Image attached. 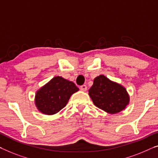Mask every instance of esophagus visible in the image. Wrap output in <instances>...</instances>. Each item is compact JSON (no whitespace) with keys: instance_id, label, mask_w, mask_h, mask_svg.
<instances>
[{"instance_id":"1","label":"esophagus","mask_w":158,"mask_h":158,"mask_svg":"<svg viewBox=\"0 0 158 158\" xmlns=\"http://www.w3.org/2000/svg\"><path fill=\"white\" fill-rule=\"evenodd\" d=\"M80 89L83 91H86L87 90V86L86 85H85V84H84V85L80 86Z\"/></svg>"}]
</instances>
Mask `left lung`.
<instances>
[{"label": "left lung", "mask_w": 158, "mask_h": 158, "mask_svg": "<svg viewBox=\"0 0 158 158\" xmlns=\"http://www.w3.org/2000/svg\"><path fill=\"white\" fill-rule=\"evenodd\" d=\"M89 94L96 106L111 114L121 111L129 102L126 89L103 75L94 79Z\"/></svg>", "instance_id": "left-lung-1"}]
</instances>
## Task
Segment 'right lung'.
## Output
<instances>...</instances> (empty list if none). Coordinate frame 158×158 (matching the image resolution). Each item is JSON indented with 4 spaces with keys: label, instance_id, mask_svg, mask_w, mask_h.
I'll list each match as a JSON object with an SVG mask.
<instances>
[{
    "label": "right lung",
    "instance_id": "obj_1",
    "mask_svg": "<svg viewBox=\"0 0 158 158\" xmlns=\"http://www.w3.org/2000/svg\"><path fill=\"white\" fill-rule=\"evenodd\" d=\"M79 91L72 81L56 77L37 91L35 104L42 114L52 115L64 108L70 96Z\"/></svg>",
    "mask_w": 158,
    "mask_h": 158
}]
</instances>
